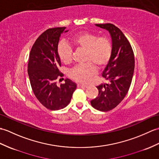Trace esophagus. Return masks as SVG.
I'll return each mask as SVG.
<instances>
[{
  "mask_svg": "<svg viewBox=\"0 0 159 159\" xmlns=\"http://www.w3.org/2000/svg\"><path fill=\"white\" fill-rule=\"evenodd\" d=\"M77 87H83V88L87 87V86L85 85V84H80V83L77 84Z\"/></svg>",
  "mask_w": 159,
  "mask_h": 159,
  "instance_id": "obj_1",
  "label": "esophagus"
}]
</instances>
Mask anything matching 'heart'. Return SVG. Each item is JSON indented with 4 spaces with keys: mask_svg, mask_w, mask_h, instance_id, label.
I'll return each mask as SVG.
<instances>
[{
    "mask_svg": "<svg viewBox=\"0 0 159 159\" xmlns=\"http://www.w3.org/2000/svg\"><path fill=\"white\" fill-rule=\"evenodd\" d=\"M72 45L84 50L85 61L87 64L77 66L70 72L73 79L80 83H86L96 72L95 66L103 68L109 62L112 55V44L106 37H98L91 33L84 32L77 34L70 39ZM60 60L64 64H70L72 59V49L68 43L61 41L57 47Z\"/></svg>",
    "mask_w": 159,
    "mask_h": 159,
    "instance_id": "heart-1",
    "label": "heart"
}]
</instances>
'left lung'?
<instances>
[{
  "mask_svg": "<svg viewBox=\"0 0 159 159\" xmlns=\"http://www.w3.org/2000/svg\"><path fill=\"white\" fill-rule=\"evenodd\" d=\"M109 32L112 42V55L102 72L110 83L97 87L99 94L91 101L98 110L107 112L119 105L129 89L134 72L135 59L129 42L119 28L112 24H95Z\"/></svg>",
  "mask_w": 159,
  "mask_h": 159,
  "instance_id": "left-lung-1",
  "label": "left lung"
}]
</instances>
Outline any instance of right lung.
I'll return each mask as SVG.
<instances>
[{
	"label": "right lung",
	"mask_w": 159,
	"mask_h": 159,
	"mask_svg": "<svg viewBox=\"0 0 159 159\" xmlns=\"http://www.w3.org/2000/svg\"><path fill=\"white\" fill-rule=\"evenodd\" d=\"M65 28L47 30L36 39L29 56L28 74L32 91L40 104L51 110L67 106L76 89V84L68 79L60 87L55 82L58 76H61L57 47L61 34L68 31Z\"/></svg>",
	"instance_id": "1"
}]
</instances>
